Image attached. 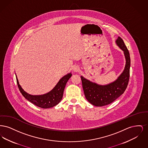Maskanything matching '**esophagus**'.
I'll list each match as a JSON object with an SVG mask.
<instances>
[{"label":"esophagus","mask_w":148,"mask_h":148,"mask_svg":"<svg viewBox=\"0 0 148 148\" xmlns=\"http://www.w3.org/2000/svg\"><path fill=\"white\" fill-rule=\"evenodd\" d=\"M79 67L78 66H75L74 68H73V71L74 72H78L79 71Z\"/></svg>","instance_id":"34e87169"}]
</instances>
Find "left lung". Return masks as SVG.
I'll return each instance as SVG.
<instances>
[{
	"instance_id": "8db88e82",
	"label": "left lung",
	"mask_w": 148,
	"mask_h": 148,
	"mask_svg": "<svg viewBox=\"0 0 148 148\" xmlns=\"http://www.w3.org/2000/svg\"><path fill=\"white\" fill-rule=\"evenodd\" d=\"M115 42L123 51L126 63L123 72L115 81L108 84H98L81 76L85 97L93 106L108 105L118 98L127 89L130 75V54L123 40L120 36L118 37Z\"/></svg>"
}]
</instances>
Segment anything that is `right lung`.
<instances>
[{
	"label": "right lung",
	"mask_w": 148,
	"mask_h": 148,
	"mask_svg": "<svg viewBox=\"0 0 148 148\" xmlns=\"http://www.w3.org/2000/svg\"><path fill=\"white\" fill-rule=\"evenodd\" d=\"M15 75L19 89L23 97L38 107L43 109H48L56 106L60 102L63 96L64 90L66 84L71 78L72 74L69 73L64 75L59 80L51 90L42 95H31L24 91L19 84L16 74Z\"/></svg>",
	"instance_id": "right-lung-1"
}]
</instances>
